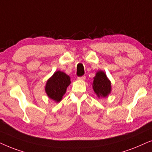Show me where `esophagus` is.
<instances>
[{"instance_id":"1","label":"esophagus","mask_w":152,"mask_h":152,"mask_svg":"<svg viewBox=\"0 0 152 152\" xmlns=\"http://www.w3.org/2000/svg\"><path fill=\"white\" fill-rule=\"evenodd\" d=\"M77 79L78 80H86V76H80V77H78Z\"/></svg>"}]
</instances>
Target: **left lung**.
I'll return each instance as SVG.
<instances>
[{"instance_id":"obj_1","label":"left lung","mask_w":152,"mask_h":152,"mask_svg":"<svg viewBox=\"0 0 152 152\" xmlns=\"http://www.w3.org/2000/svg\"><path fill=\"white\" fill-rule=\"evenodd\" d=\"M92 88L98 98H105L110 94L111 82L107 77L106 73L103 71H98L94 77Z\"/></svg>"}]
</instances>
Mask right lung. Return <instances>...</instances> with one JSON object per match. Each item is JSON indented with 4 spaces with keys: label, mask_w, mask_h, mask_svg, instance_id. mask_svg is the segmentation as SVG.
Returning a JSON list of instances; mask_svg holds the SVG:
<instances>
[{
    "label": "right lung",
    "mask_w": 152,
    "mask_h": 152,
    "mask_svg": "<svg viewBox=\"0 0 152 152\" xmlns=\"http://www.w3.org/2000/svg\"><path fill=\"white\" fill-rule=\"evenodd\" d=\"M69 76L61 71H57L46 81L45 92L48 97L56 103L62 100L66 88L71 83Z\"/></svg>",
    "instance_id": "right-lung-1"
}]
</instances>
